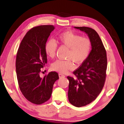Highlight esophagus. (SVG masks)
Listing matches in <instances>:
<instances>
[{
	"label": "esophagus",
	"mask_w": 124,
	"mask_h": 124,
	"mask_svg": "<svg viewBox=\"0 0 124 124\" xmlns=\"http://www.w3.org/2000/svg\"><path fill=\"white\" fill-rule=\"evenodd\" d=\"M58 75H59V77H60V78H63V77H65V76H64V74H63L62 73H59Z\"/></svg>",
	"instance_id": "esophagus-1"
}]
</instances>
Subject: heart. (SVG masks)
Returning <instances> with one entry per match:
<instances>
[{
  "instance_id": "obj_1",
  "label": "heart",
  "mask_w": 124,
  "mask_h": 124,
  "mask_svg": "<svg viewBox=\"0 0 124 124\" xmlns=\"http://www.w3.org/2000/svg\"><path fill=\"white\" fill-rule=\"evenodd\" d=\"M57 43L68 49L66 56L67 60H57L52 64L53 70L62 73L73 68L72 60L77 64L85 61L89 56L92 47V41L88 37H82L71 31H64L58 35L56 41L51 39L45 43V53L51 58H54L56 54Z\"/></svg>"
}]
</instances>
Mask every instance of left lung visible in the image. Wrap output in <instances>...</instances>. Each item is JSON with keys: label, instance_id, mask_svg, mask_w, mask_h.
Segmentation results:
<instances>
[{"label": "left lung", "instance_id": "1", "mask_svg": "<svg viewBox=\"0 0 124 124\" xmlns=\"http://www.w3.org/2000/svg\"><path fill=\"white\" fill-rule=\"evenodd\" d=\"M88 35L92 43L87 60L73 72L76 77L68 76V100L76 107H84L94 101L104 85L107 68L105 48L98 33L88 27H74Z\"/></svg>", "mask_w": 124, "mask_h": 124}]
</instances>
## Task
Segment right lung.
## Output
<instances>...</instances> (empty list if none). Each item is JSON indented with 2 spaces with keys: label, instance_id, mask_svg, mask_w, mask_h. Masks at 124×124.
I'll list each match as a JSON object with an SVG mask.
<instances>
[{
  "label": "right lung",
  "instance_id": "obj_1",
  "mask_svg": "<svg viewBox=\"0 0 124 124\" xmlns=\"http://www.w3.org/2000/svg\"><path fill=\"white\" fill-rule=\"evenodd\" d=\"M54 29L53 25L33 27L23 37L17 50L16 72L20 89L27 101L35 104H41L50 99L54 82L59 79L56 72L43 78L40 76L41 68L47 62L45 43Z\"/></svg>",
  "mask_w": 124,
  "mask_h": 124
}]
</instances>
